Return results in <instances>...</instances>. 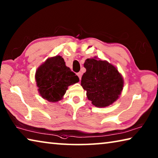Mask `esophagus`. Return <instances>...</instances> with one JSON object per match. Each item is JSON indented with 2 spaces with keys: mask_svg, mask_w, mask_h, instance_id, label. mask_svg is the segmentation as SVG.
I'll list each match as a JSON object with an SVG mask.
<instances>
[{
  "mask_svg": "<svg viewBox=\"0 0 158 158\" xmlns=\"http://www.w3.org/2000/svg\"><path fill=\"white\" fill-rule=\"evenodd\" d=\"M77 76L79 77V79L81 80V76H82V73H81V72H79V73H77Z\"/></svg>",
  "mask_w": 158,
  "mask_h": 158,
  "instance_id": "34e87169",
  "label": "esophagus"
}]
</instances>
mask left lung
<instances>
[{
  "mask_svg": "<svg viewBox=\"0 0 158 158\" xmlns=\"http://www.w3.org/2000/svg\"><path fill=\"white\" fill-rule=\"evenodd\" d=\"M84 65L86 71L81 77V85L93 105L105 107L116 101L123 87V78L116 68L97 57L88 58Z\"/></svg>",
  "mask_w": 158,
  "mask_h": 158,
  "instance_id": "1",
  "label": "left lung"
}]
</instances>
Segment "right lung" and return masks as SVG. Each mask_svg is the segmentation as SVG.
<instances>
[{
  "label": "right lung",
  "mask_w": 158,
  "mask_h": 158,
  "mask_svg": "<svg viewBox=\"0 0 158 158\" xmlns=\"http://www.w3.org/2000/svg\"><path fill=\"white\" fill-rule=\"evenodd\" d=\"M35 81L42 98L56 102L63 99L69 85L79 82V79L65 65L60 56H56L37 68Z\"/></svg>",
  "instance_id": "add662e5"
}]
</instances>
